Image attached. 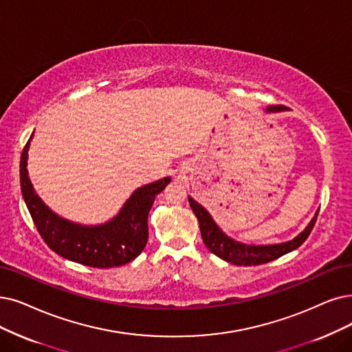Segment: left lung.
Returning <instances> with one entry per match:
<instances>
[{
  "mask_svg": "<svg viewBox=\"0 0 352 352\" xmlns=\"http://www.w3.org/2000/svg\"><path fill=\"white\" fill-rule=\"evenodd\" d=\"M285 109H287V108L283 105H272V107H267L265 111L267 112H280ZM189 205L193 210V214L199 221L202 240H204L205 245L208 247V250L210 252H214V254L218 256L219 258L228 261L231 264H235V265L264 264V263H269L278 257H282L293 250H296L306 241V238L314 230V225L316 222V217L319 212L318 210L315 217L312 218V221L309 222L307 227L298 236H294L293 240H290L287 243L272 244V245H252V244L238 243V241L232 240V238L228 236L225 232H222V230L215 223V221L212 219V217L209 215L208 210L202 205L196 202L195 199H192L190 196H189Z\"/></svg>",
  "mask_w": 352,
  "mask_h": 352,
  "instance_id": "1",
  "label": "left lung"
}]
</instances>
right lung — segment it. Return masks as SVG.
I'll use <instances>...</instances> for the list:
<instances>
[{"label":"right lung","mask_w":352,"mask_h":352,"mask_svg":"<svg viewBox=\"0 0 352 352\" xmlns=\"http://www.w3.org/2000/svg\"><path fill=\"white\" fill-rule=\"evenodd\" d=\"M30 140L21 153L20 185L27 209L49 248L70 261L98 269L133 261L147 244V218L153 202L156 195L170 184V177H163L134 190L111 221L100 225H80L56 215L34 192L27 172Z\"/></svg>","instance_id":"obj_1"}]
</instances>
